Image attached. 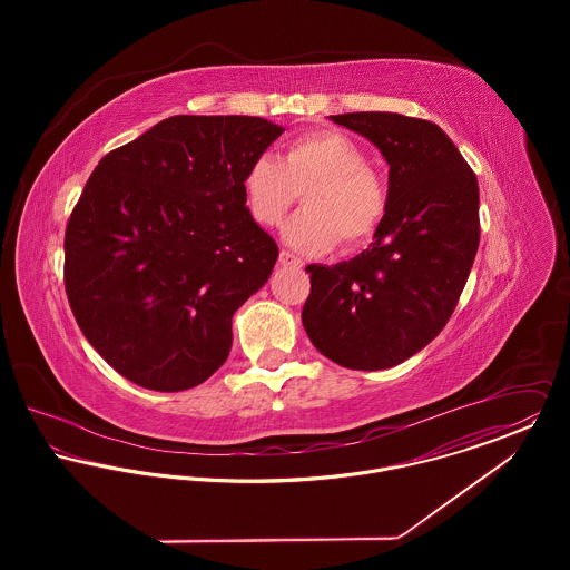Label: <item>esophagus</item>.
Segmentation results:
<instances>
[{
  "label": "esophagus",
  "instance_id": "1",
  "mask_svg": "<svg viewBox=\"0 0 570 570\" xmlns=\"http://www.w3.org/2000/svg\"><path fill=\"white\" fill-rule=\"evenodd\" d=\"M278 263H281V265H287V267H303V261H301L298 256H294L292 252H287V249H281Z\"/></svg>",
  "mask_w": 570,
  "mask_h": 570
}]
</instances>
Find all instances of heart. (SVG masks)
Masks as SVG:
<instances>
[{
	"label": "heart",
	"mask_w": 570,
	"mask_h": 570,
	"mask_svg": "<svg viewBox=\"0 0 570 570\" xmlns=\"http://www.w3.org/2000/svg\"><path fill=\"white\" fill-rule=\"evenodd\" d=\"M303 191L305 210L283 235L305 254H323L337 242L342 247L371 242L389 210L384 177L353 138L333 129L303 134L287 142L281 163L258 156L245 170L247 210L265 228L278 226Z\"/></svg>",
	"instance_id": "b5f03b06"
}]
</instances>
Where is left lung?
Wrapping results in <instances>:
<instances>
[{
    "label": "left lung",
    "mask_w": 570,
    "mask_h": 570,
    "mask_svg": "<svg viewBox=\"0 0 570 570\" xmlns=\"http://www.w3.org/2000/svg\"><path fill=\"white\" fill-rule=\"evenodd\" d=\"M386 158L389 210L375 242L337 265H309L303 325L331 362L397 366L448 325L481 242L479 181L430 120L391 111L331 116Z\"/></svg>",
    "instance_id": "8db88e82"
}]
</instances>
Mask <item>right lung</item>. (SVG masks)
Listing matches in <instances>:
<instances>
[{"instance_id":"obj_1","label":"right lung","mask_w":570,"mask_h":570,"mask_svg":"<svg viewBox=\"0 0 570 570\" xmlns=\"http://www.w3.org/2000/svg\"><path fill=\"white\" fill-rule=\"evenodd\" d=\"M281 134L256 116H170L89 175L66 228V292L129 382L177 393L228 360L233 316L278 258L244 175Z\"/></svg>"}]
</instances>
